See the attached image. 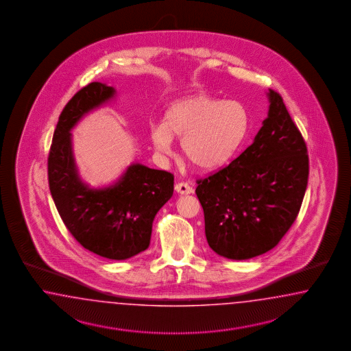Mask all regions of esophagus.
<instances>
[{"instance_id":"1","label":"esophagus","mask_w":351,"mask_h":351,"mask_svg":"<svg viewBox=\"0 0 351 351\" xmlns=\"http://www.w3.org/2000/svg\"><path fill=\"white\" fill-rule=\"evenodd\" d=\"M175 191L180 193V194H191V193H193V188L188 182H178L175 185Z\"/></svg>"}]
</instances>
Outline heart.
Listing matches in <instances>:
<instances>
[{"instance_id": "obj_1", "label": "heart", "mask_w": 351, "mask_h": 351, "mask_svg": "<svg viewBox=\"0 0 351 351\" xmlns=\"http://www.w3.org/2000/svg\"><path fill=\"white\" fill-rule=\"evenodd\" d=\"M248 126L250 116L241 101L195 94L172 103L163 125L153 128L150 136L163 154L171 152V138H181L184 157L201 170H213L232 158Z\"/></svg>"}]
</instances>
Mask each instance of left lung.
Returning <instances> with one entry per match:
<instances>
[{
  "label": "left lung",
  "mask_w": 351,
  "mask_h": 351,
  "mask_svg": "<svg viewBox=\"0 0 351 351\" xmlns=\"http://www.w3.org/2000/svg\"><path fill=\"white\" fill-rule=\"evenodd\" d=\"M269 99V114L254 143L197 180L207 242L233 260L274 248L295 223L308 185L306 143L282 96L270 88Z\"/></svg>",
  "instance_id": "left-lung-1"
}]
</instances>
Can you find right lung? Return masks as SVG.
Listing matches in <instances>:
<instances>
[{
    "label": "right lung",
    "instance_id": "add662e5",
    "mask_svg": "<svg viewBox=\"0 0 351 351\" xmlns=\"http://www.w3.org/2000/svg\"><path fill=\"white\" fill-rule=\"evenodd\" d=\"M114 94L113 87L91 82L64 106L47 158L53 203L75 241L96 255L125 260L148 248L156 213L173 193V175L132 165L116 185L93 191L77 176L71 128L93 108Z\"/></svg>",
    "mask_w": 351,
    "mask_h": 351
}]
</instances>
